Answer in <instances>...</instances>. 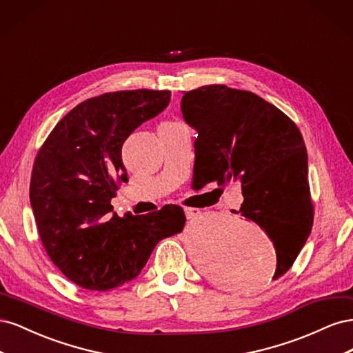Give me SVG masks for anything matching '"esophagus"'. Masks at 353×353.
Segmentation results:
<instances>
[{"label": "esophagus", "instance_id": "1", "mask_svg": "<svg viewBox=\"0 0 353 353\" xmlns=\"http://www.w3.org/2000/svg\"><path fill=\"white\" fill-rule=\"evenodd\" d=\"M184 212H185L187 219H194V218H197V216L200 215V213H201L200 209H196V208H185Z\"/></svg>", "mask_w": 353, "mask_h": 353}]
</instances>
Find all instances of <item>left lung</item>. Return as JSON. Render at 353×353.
<instances>
[{
	"label": "left lung",
	"mask_w": 353,
	"mask_h": 353,
	"mask_svg": "<svg viewBox=\"0 0 353 353\" xmlns=\"http://www.w3.org/2000/svg\"><path fill=\"white\" fill-rule=\"evenodd\" d=\"M181 110L199 132L193 184L201 188L240 181L244 201L237 213L258 223L272 240V280H279L292 268L314 223L301 131L259 95L221 83L185 92Z\"/></svg>",
	"instance_id": "obj_1"
}]
</instances>
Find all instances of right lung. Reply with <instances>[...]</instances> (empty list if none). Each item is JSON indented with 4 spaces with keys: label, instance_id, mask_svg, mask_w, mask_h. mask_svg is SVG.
<instances>
[{
    "label": "right lung",
    "instance_id": "1",
    "mask_svg": "<svg viewBox=\"0 0 353 353\" xmlns=\"http://www.w3.org/2000/svg\"><path fill=\"white\" fill-rule=\"evenodd\" d=\"M170 101V91L105 92L79 103L37 153L29 197L42 245L72 283L110 290L141 272L166 237L184 230L185 213L166 205L147 215H112L126 181L122 145Z\"/></svg>",
    "mask_w": 353,
    "mask_h": 353
}]
</instances>
